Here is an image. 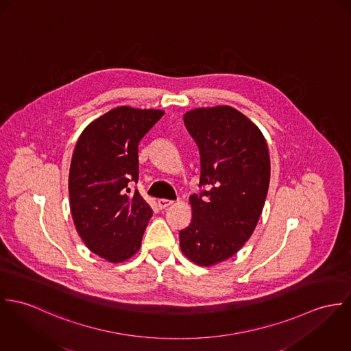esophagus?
Segmentation results:
<instances>
[{"label":"esophagus","instance_id":"1","mask_svg":"<svg viewBox=\"0 0 351 351\" xmlns=\"http://www.w3.org/2000/svg\"><path fill=\"white\" fill-rule=\"evenodd\" d=\"M157 204H158V207H160L161 210H164V208L169 207L171 204H173V200H168V199H158V200H157Z\"/></svg>","mask_w":351,"mask_h":351}]
</instances>
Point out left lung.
<instances>
[{"label": "left lung", "mask_w": 351, "mask_h": 351, "mask_svg": "<svg viewBox=\"0 0 351 351\" xmlns=\"http://www.w3.org/2000/svg\"><path fill=\"white\" fill-rule=\"evenodd\" d=\"M200 152V183L190 196L191 223L180 230L183 254L200 267L229 260L246 243L263 213L271 180L267 140L232 106L196 108L183 116Z\"/></svg>", "instance_id": "left-lung-1"}]
</instances>
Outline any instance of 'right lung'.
Segmentation results:
<instances>
[{
  "mask_svg": "<svg viewBox=\"0 0 351 351\" xmlns=\"http://www.w3.org/2000/svg\"><path fill=\"white\" fill-rule=\"evenodd\" d=\"M164 110L118 106L91 121L75 145L70 175V208L84 245L119 264L133 257L152 218L137 190L138 144Z\"/></svg>",
  "mask_w": 351,
  "mask_h": 351,
  "instance_id": "obj_1",
  "label": "right lung"
}]
</instances>
